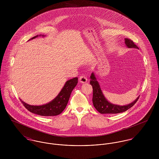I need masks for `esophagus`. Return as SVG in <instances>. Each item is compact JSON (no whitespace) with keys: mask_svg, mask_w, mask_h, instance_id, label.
<instances>
[{"mask_svg":"<svg viewBox=\"0 0 159 159\" xmlns=\"http://www.w3.org/2000/svg\"><path fill=\"white\" fill-rule=\"evenodd\" d=\"M79 81H80V82L81 83H85L87 82L88 79H87V78H86V76H84V75H81V76L80 77V78H79Z\"/></svg>","mask_w":159,"mask_h":159,"instance_id":"esophagus-1","label":"esophagus"}]
</instances>
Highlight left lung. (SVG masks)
Listing matches in <instances>:
<instances>
[{"label":"left lung","mask_w":159,"mask_h":159,"mask_svg":"<svg viewBox=\"0 0 159 159\" xmlns=\"http://www.w3.org/2000/svg\"><path fill=\"white\" fill-rule=\"evenodd\" d=\"M125 43L127 46L129 48H138V47L134 43L133 40L129 39H125ZM90 84L92 86L93 89V97H92V102L95 109L101 114H117L124 112L132 107L138 101L139 97L136 100L129 105L125 106H119L111 104L108 102L100 88V85L97 81V79L93 73L91 75Z\"/></svg>","instance_id":"left-lung-1"}]
</instances>
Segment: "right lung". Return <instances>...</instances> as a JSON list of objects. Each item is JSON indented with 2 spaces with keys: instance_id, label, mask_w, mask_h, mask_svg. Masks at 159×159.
<instances>
[{
  "instance_id": "add662e5",
  "label": "right lung",
  "mask_w": 159,
  "mask_h": 159,
  "mask_svg": "<svg viewBox=\"0 0 159 159\" xmlns=\"http://www.w3.org/2000/svg\"><path fill=\"white\" fill-rule=\"evenodd\" d=\"M38 35L34 37L31 39H35ZM78 83V78H74L67 81L59 95L51 102L41 106L30 105L24 103L21 99V102L25 108L32 113L43 116H57L61 113L66 108L70 94L73 89Z\"/></svg>"
}]
</instances>
